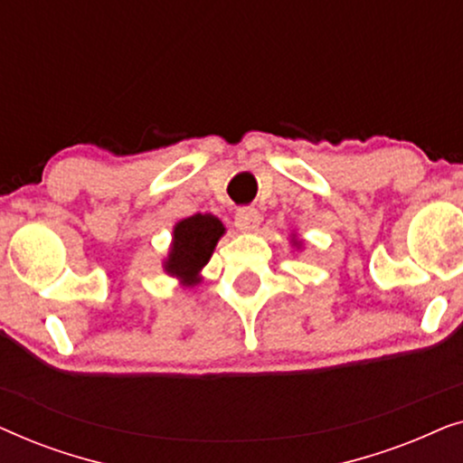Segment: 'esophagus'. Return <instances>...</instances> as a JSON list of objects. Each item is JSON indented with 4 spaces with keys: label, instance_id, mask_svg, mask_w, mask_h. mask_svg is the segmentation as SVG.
I'll return each mask as SVG.
<instances>
[{
    "label": "esophagus",
    "instance_id": "esophagus-1",
    "mask_svg": "<svg viewBox=\"0 0 463 463\" xmlns=\"http://www.w3.org/2000/svg\"><path fill=\"white\" fill-rule=\"evenodd\" d=\"M259 223H261V214L255 208H240L236 213V227L240 232H257Z\"/></svg>",
    "mask_w": 463,
    "mask_h": 463
}]
</instances>
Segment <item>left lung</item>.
Listing matches in <instances>:
<instances>
[{
  "mask_svg": "<svg viewBox=\"0 0 463 463\" xmlns=\"http://www.w3.org/2000/svg\"><path fill=\"white\" fill-rule=\"evenodd\" d=\"M295 244H301V242H295Z\"/></svg>",
  "mask_w": 463,
  "mask_h": 463,
  "instance_id": "8db88e82",
  "label": "left lung"
}]
</instances>
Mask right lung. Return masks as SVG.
<instances>
[{
    "label": "right lung",
    "instance_id": "add662e5",
    "mask_svg": "<svg viewBox=\"0 0 463 463\" xmlns=\"http://www.w3.org/2000/svg\"><path fill=\"white\" fill-rule=\"evenodd\" d=\"M225 233L223 223L213 214H194L179 221L173 232L168 259L164 269L176 276L183 287H194L200 282V269L213 257L214 246Z\"/></svg>",
    "mask_w": 463,
    "mask_h": 463
}]
</instances>
